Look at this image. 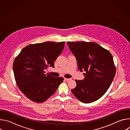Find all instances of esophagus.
<instances>
[{"mask_svg":"<svg viewBox=\"0 0 130 130\" xmlns=\"http://www.w3.org/2000/svg\"><path fill=\"white\" fill-rule=\"evenodd\" d=\"M64 80H66V81H70L71 80V78H64Z\"/></svg>","mask_w":130,"mask_h":130,"instance_id":"34e87169","label":"esophagus"}]
</instances>
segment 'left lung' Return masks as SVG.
Listing matches in <instances>:
<instances>
[{
    "label": "left lung",
    "mask_w": 130,
    "mask_h": 130,
    "mask_svg": "<svg viewBox=\"0 0 130 130\" xmlns=\"http://www.w3.org/2000/svg\"><path fill=\"white\" fill-rule=\"evenodd\" d=\"M67 45L76 58L78 69L85 72L83 80H76L77 86L71 90L72 93L84 103L97 100L105 93L115 76L112 55L96 43L68 42Z\"/></svg>",
    "instance_id": "obj_1"
}]
</instances>
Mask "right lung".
Here are the masks:
<instances>
[{"label": "right lung", "mask_w": 130, "mask_h": 130, "mask_svg": "<svg viewBox=\"0 0 130 130\" xmlns=\"http://www.w3.org/2000/svg\"><path fill=\"white\" fill-rule=\"evenodd\" d=\"M65 42H46L29 45L15 58L13 70L16 84L30 100L38 103L52 96L63 82L62 77L45 74V69L54 66V62L62 53Z\"/></svg>", "instance_id": "add662e5"}]
</instances>
